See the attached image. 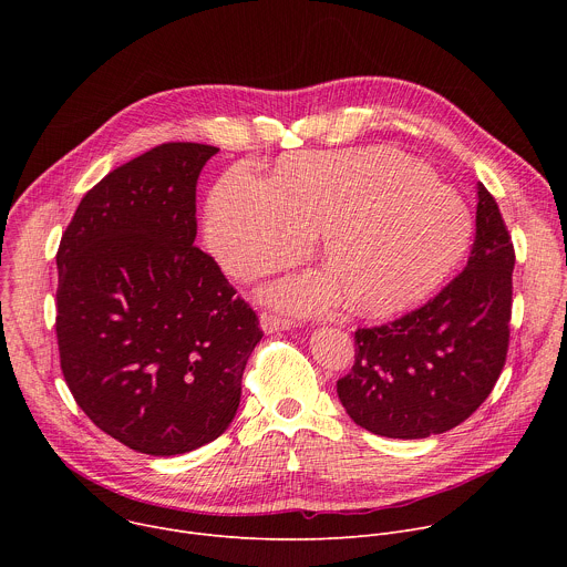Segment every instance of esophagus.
Returning a JSON list of instances; mask_svg holds the SVG:
<instances>
[{"label":"esophagus","instance_id":"1","mask_svg":"<svg viewBox=\"0 0 567 567\" xmlns=\"http://www.w3.org/2000/svg\"><path fill=\"white\" fill-rule=\"evenodd\" d=\"M293 326V320L287 318V316H280V313H271V311H265L260 316V328L262 332L267 334H274V332H285Z\"/></svg>","mask_w":567,"mask_h":567}]
</instances>
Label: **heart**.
<instances>
[{"mask_svg": "<svg viewBox=\"0 0 567 567\" xmlns=\"http://www.w3.org/2000/svg\"><path fill=\"white\" fill-rule=\"evenodd\" d=\"M313 233L330 271L287 278L269 298L316 313L346 291L352 309L388 313L449 278L471 245L473 217L457 190L392 147L302 154L274 182L233 168L206 202V245L237 280L296 262Z\"/></svg>", "mask_w": 567, "mask_h": 567, "instance_id": "obj_1", "label": "heart"}]
</instances>
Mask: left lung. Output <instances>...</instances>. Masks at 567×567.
<instances>
[{"mask_svg":"<svg viewBox=\"0 0 567 567\" xmlns=\"http://www.w3.org/2000/svg\"><path fill=\"white\" fill-rule=\"evenodd\" d=\"M514 262L498 204L477 182L466 269L424 307L357 330L352 372L337 381L350 420L381 437L422 440L471 417L505 365Z\"/></svg>","mask_w":567,"mask_h":567,"instance_id":"1","label":"left lung"}]
</instances>
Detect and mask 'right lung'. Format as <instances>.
<instances>
[{
    "instance_id": "1",
    "label": "right lung",
    "mask_w": 567,
    "mask_h": 567,
    "mask_svg": "<svg viewBox=\"0 0 567 567\" xmlns=\"http://www.w3.org/2000/svg\"><path fill=\"white\" fill-rule=\"evenodd\" d=\"M219 147L166 143L101 179L58 265V348L83 413L145 455H179L233 422L262 332L199 251L195 190Z\"/></svg>"
}]
</instances>
